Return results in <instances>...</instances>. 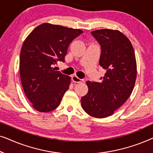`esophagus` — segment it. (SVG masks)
<instances>
[{
    "instance_id": "1",
    "label": "esophagus",
    "mask_w": 153,
    "mask_h": 153,
    "mask_svg": "<svg viewBox=\"0 0 153 153\" xmlns=\"http://www.w3.org/2000/svg\"><path fill=\"white\" fill-rule=\"evenodd\" d=\"M72 78V81H73V82H74V83H83V81H84L83 80V79H81L78 78V77H77L76 76H73Z\"/></svg>"
}]
</instances>
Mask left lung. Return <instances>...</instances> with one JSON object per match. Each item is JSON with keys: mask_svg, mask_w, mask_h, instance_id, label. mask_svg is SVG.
Instances as JSON below:
<instances>
[{"mask_svg": "<svg viewBox=\"0 0 153 153\" xmlns=\"http://www.w3.org/2000/svg\"><path fill=\"white\" fill-rule=\"evenodd\" d=\"M101 46L100 65L106 73L101 82L88 81V93L81 97L85 113L97 118L114 114L131 95L137 79V61L129 39L118 30L91 32Z\"/></svg>", "mask_w": 153, "mask_h": 153, "instance_id": "left-lung-1", "label": "left lung"}]
</instances>
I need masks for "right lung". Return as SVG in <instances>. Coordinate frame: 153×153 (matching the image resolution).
Segmentation results:
<instances>
[{
  "label": "right lung",
  "instance_id": "add662e5",
  "mask_svg": "<svg viewBox=\"0 0 153 153\" xmlns=\"http://www.w3.org/2000/svg\"><path fill=\"white\" fill-rule=\"evenodd\" d=\"M83 31L44 23L26 37L20 53V76L25 95L39 112L59 106L71 82L70 76L53 67L65 62L70 44Z\"/></svg>",
  "mask_w": 153,
  "mask_h": 153
}]
</instances>
